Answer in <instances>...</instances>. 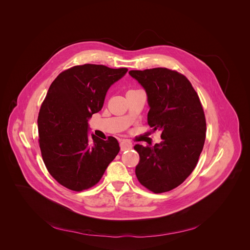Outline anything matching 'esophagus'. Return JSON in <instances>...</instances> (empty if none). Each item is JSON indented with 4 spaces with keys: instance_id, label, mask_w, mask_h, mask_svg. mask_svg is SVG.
<instances>
[{
    "instance_id": "esophagus-1",
    "label": "esophagus",
    "mask_w": 250,
    "mask_h": 250,
    "mask_svg": "<svg viewBox=\"0 0 250 250\" xmlns=\"http://www.w3.org/2000/svg\"><path fill=\"white\" fill-rule=\"evenodd\" d=\"M120 147H121V150H122V151L130 150V149H132L133 144H132V143H131L130 141H128V140H123V141H121V143H120Z\"/></svg>"
}]
</instances>
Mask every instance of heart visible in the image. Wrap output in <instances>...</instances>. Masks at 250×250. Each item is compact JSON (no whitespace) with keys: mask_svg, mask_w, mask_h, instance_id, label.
<instances>
[{"mask_svg":"<svg viewBox=\"0 0 250 250\" xmlns=\"http://www.w3.org/2000/svg\"><path fill=\"white\" fill-rule=\"evenodd\" d=\"M131 90H133V89H131Z\"/></svg>","mask_w":250,"mask_h":250,"instance_id":"obj_1","label":"heart"}]
</instances>
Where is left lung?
<instances>
[{
	"label": "left lung",
	"instance_id": "8db88e82",
	"mask_svg": "<svg viewBox=\"0 0 250 250\" xmlns=\"http://www.w3.org/2000/svg\"><path fill=\"white\" fill-rule=\"evenodd\" d=\"M147 93V124L162 131L163 142L136 144L140 155L136 175L147 189L162 193L181 185L195 168L206 138L200 99L183 74L164 67L131 70Z\"/></svg>",
	"mask_w": 250,
	"mask_h": 250
}]
</instances>
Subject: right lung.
I'll list each match as a JSON object with an SVG mask.
<instances>
[{
  "mask_svg": "<svg viewBox=\"0 0 250 250\" xmlns=\"http://www.w3.org/2000/svg\"><path fill=\"white\" fill-rule=\"evenodd\" d=\"M127 71L76 65L50 85L38 113V143L47 170L62 186L75 191L95 186L118 154L115 138L88 139L87 121L102 109L109 86Z\"/></svg>",
  "mask_w": 250,
  "mask_h": 250,
  "instance_id": "obj_1",
  "label": "right lung"
}]
</instances>
